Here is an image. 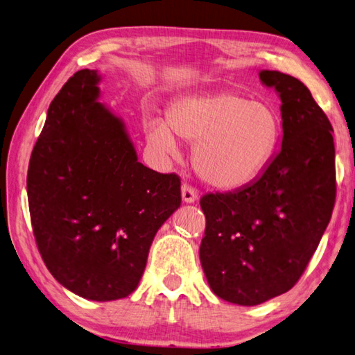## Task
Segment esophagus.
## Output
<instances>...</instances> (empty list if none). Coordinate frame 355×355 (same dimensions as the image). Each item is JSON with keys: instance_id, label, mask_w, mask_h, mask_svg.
<instances>
[{"instance_id": "esophagus-1", "label": "esophagus", "mask_w": 355, "mask_h": 355, "mask_svg": "<svg viewBox=\"0 0 355 355\" xmlns=\"http://www.w3.org/2000/svg\"><path fill=\"white\" fill-rule=\"evenodd\" d=\"M182 200L184 203H196L198 200V194L194 188H191L189 184L182 186Z\"/></svg>"}]
</instances>
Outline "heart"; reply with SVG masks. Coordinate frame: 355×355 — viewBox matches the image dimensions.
Listing matches in <instances>:
<instances>
[{
	"label": "heart",
	"instance_id": "heart-1",
	"mask_svg": "<svg viewBox=\"0 0 355 355\" xmlns=\"http://www.w3.org/2000/svg\"><path fill=\"white\" fill-rule=\"evenodd\" d=\"M146 139L172 155L173 134L192 143V166L212 188L233 191L261 175L281 139L279 116L272 105L234 92L186 94L166 108V122L147 119Z\"/></svg>",
	"mask_w": 355,
	"mask_h": 355
}]
</instances>
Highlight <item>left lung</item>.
Wrapping results in <instances>:
<instances>
[{"instance_id": "left-lung-1", "label": "left lung", "mask_w": 355, "mask_h": 355, "mask_svg": "<svg viewBox=\"0 0 355 355\" xmlns=\"http://www.w3.org/2000/svg\"><path fill=\"white\" fill-rule=\"evenodd\" d=\"M281 99L282 138L259 177L200 200L206 281L218 298L257 306L292 288L331 220L335 203L332 125L301 80L259 71Z\"/></svg>"}]
</instances>
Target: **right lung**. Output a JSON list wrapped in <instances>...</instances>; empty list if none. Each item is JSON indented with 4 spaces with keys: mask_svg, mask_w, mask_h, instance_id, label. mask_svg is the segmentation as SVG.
<instances>
[{
    "mask_svg": "<svg viewBox=\"0 0 355 355\" xmlns=\"http://www.w3.org/2000/svg\"><path fill=\"white\" fill-rule=\"evenodd\" d=\"M98 69H80L51 102L32 150L28 200L51 275L92 301L138 287L157 231L180 208V178L138 161L124 121L101 102Z\"/></svg>",
    "mask_w": 355,
    "mask_h": 355,
    "instance_id": "right-lung-1",
    "label": "right lung"
}]
</instances>
